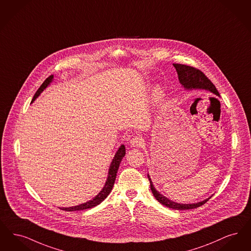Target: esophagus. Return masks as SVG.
I'll return each mask as SVG.
<instances>
[{
	"mask_svg": "<svg viewBox=\"0 0 251 251\" xmlns=\"http://www.w3.org/2000/svg\"><path fill=\"white\" fill-rule=\"evenodd\" d=\"M143 144H144L143 139L142 137H139V136L134 137L130 141V145L133 147H142Z\"/></svg>",
	"mask_w": 251,
	"mask_h": 251,
	"instance_id": "1",
	"label": "esophagus"
}]
</instances>
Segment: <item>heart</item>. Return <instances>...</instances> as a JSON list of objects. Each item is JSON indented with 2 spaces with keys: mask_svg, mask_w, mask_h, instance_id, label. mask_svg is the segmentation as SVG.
Listing matches in <instances>:
<instances>
[{
  "mask_svg": "<svg viewBox=\"0 0 251 251\" xmlns=\"http://www.w3.org/2000/svg\"><path fill=\"white\" fill-rule=\"evenodd\" d=\"M160 95V91H159V89L157 90V91H155V96H159Z\"/></svg>",
  "mask_w": 251,
  "mask_h": 251,
  "instance_id": "1",
  "label": "heart"
}]
</instances>
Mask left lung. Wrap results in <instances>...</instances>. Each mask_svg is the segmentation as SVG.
Masks as SVG:
<instances>
[{
	"mask_svg": "<svg viewBox=\"0 0 251 251\" xmlns=\"http://www.w3.org/2000/svg\"><path fill=\"white\" fill-rule=\"evenodd\" d=\"M174 66L178 74L179 82L181 83L182 87L185 88V90H188V91L205 90V91H208V92L219 97V93H218L216 86L201 70L194 68L192 66L180 65V64H174ZM147 176L150 181V186H151V190H152L153 196L161 204H163L164 206H167V207L175 209V210L194 209V208L199 207V206H201L202 204H204L212 197H209L207 199L196 202V203H178V202H175V201L169 200L167 197L163 196L160 192H158L156 190V188L154 187V185H153L150 175H147Z\"/></svg>",
	"mask_w": 251,
	"mask_h": 251,
	"instance_id": "left-lung-1",
	"label": "left lung"
}]
</instances>
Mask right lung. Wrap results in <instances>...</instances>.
I'll return each mask as SVG.
<instances>
[{
    "label": "right lung",
    "mask_w": 251,
    "mask_h": 251,
    "mask_svg": "<svg viewBox=\"0 0 251 251\" xmlns=\"http://www.w3.org/2000/svg\"><path fill=\"white\" fill-rule=\"evenodd\" d=\"M53 77H54L53 75H50L49 77L46 78V80L42 83V85L36 91L35 95L33 96L32 103L36 98L40 96V94L43 92L44 90L52 82ZM125 155H126V147H125L124 144H121L119 149L117 150V152L114 154V157H113L111 163L109 165V174H108V178H107V181L105 183V185L103 186V188L101 189V191L98 193V195L95 197V198H93V200L88 201L86 202L81 203L79 205H76V206L62 207L60 208V209L65 210V211H68V212L79 211V210H86V209H89V208L95 207V206L98 205L99 203H101L108 197V195L110 193V191H111V189H112V187H113L115 179H116V174L118 172L121 161H122V159H123V157Z\"/></svg>",
    "instance_id": "right-lung-1"
}]
</instances>
